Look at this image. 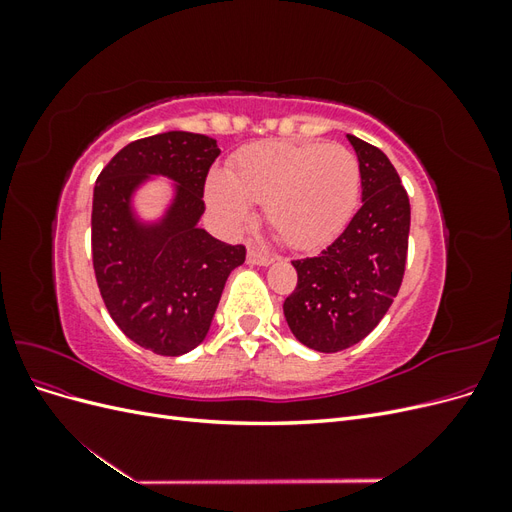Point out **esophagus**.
I'll return each instance as SVG.
<instances>
[{
	"instance_id": "1",
	"label": "esophagus",
	"mask_w": 512,
	"mask_h": 512,
	"mask_svg": "<svg viewBox=\"0 0 512 512\" xmlns=\"http://www.w3.org/2000/svg\"><path fill=\"white\" fill-rule=\"evenodd\" d=\"M247 262H250V265L267 267V265H271V262H273V256L262 254L260 250H256V247H250V250H247Z\"/></svg>"
}]
</instances>
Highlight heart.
<instances>
[{
  "label": "heart",
  "mask_w": 512,
  "mask_h": 512,
  "mask_svg": "<svg viewBox=\"0 0 512 512\" xmlns=\"http://www.w3.org/2000/svg\"><path fill=\"white\" fill-rule=\"evenodd\" d=\"M361 164L344 145L271 141L245 147L228 175L207 185L213 211L228 226L250 220V203L265 205L284 243L309 250L335 239L359 205Z\"/></svg>",
  "instance_id": "obj_1"
}]
</instances>
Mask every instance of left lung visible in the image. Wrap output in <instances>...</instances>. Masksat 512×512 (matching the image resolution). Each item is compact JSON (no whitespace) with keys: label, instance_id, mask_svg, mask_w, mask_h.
Masks as SVG:
<instances>
[{"label":"left lung","instance_id":"1","mask_svg":"<svg viewBox=\"0 0 512 512\" xmlns=\"http://www.w3.org/2000/svg\"><path fill=\"white\" fill-rule=\"evenodd\" d=\"M361 164L363 205L327 250L292 260L297 286L284 301L292 335L318 352H339L378 327L404 280L410 200L384 153L348 134Z\"/></svg>","mask_w":512,"mask_h":512}]
</instances>
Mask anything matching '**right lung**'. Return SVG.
<instances>
[{
	"mask_svg": "<svg viewBox=\"0 0 512 512\" xmlns=\"http://www.w3.org/2000/svg\"><path fill=\"white\" fill-rule=\"evenodd\" d=\"M218 156V143L205 134L164 132L123 147L96 179L91 260L102 301L123 335L156 354L179 356L203 342L230 271L245 260V245L198 228ZM147 174L180 183L158 227H141L129 209Z\"/></svg>",
	"mask_w": 512,
	"mask_h": 512,
	"instance_id": "obj_1",
	"label": "right lung"
}]
</instances>
